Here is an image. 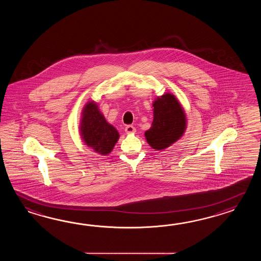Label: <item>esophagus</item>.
I'll return each mask as SVG.
<instances>
[{"label": "esophagus", "instance_id": "1", "mask_svg": "<svg viewBox=\"0 0 261 261\" xmlns=\"http://www.w3.org/2000/svg\"><path fill=\"white\" fill-rule=\"evenodd\" d=\"M125 132L128 133V134H132V133H135L136 128H134L132 125H128V126L125 128Z\"/></svg>", "mask_w": 261, "mask_h": 261}]
</instances>
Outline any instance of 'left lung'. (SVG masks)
Returning a JSON list of instances; mask_svg holds the SVG:
<instances>
[{"label":"left lung","instance_id":"1","mask_svg":"<svg viewBox=\"0 0 261 261\" xmlns=\"http://www.w3.org/2000/svg\"><path fill=\"white\" fill-rule=\"evenodd\" d=\"M154 119L144 136L152 148L164 150L182 137L187 128L183 107L174 95L166 93L153 102Z\"/></svg>","mask_w":261,"mask_h":261}]
</instances>
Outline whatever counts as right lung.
Here are the masks:
<instances>
[{"mask_svg": "<svg viewBox=\"0 0 261 261\" xmlns=\"http://www.w3.org/2000/svg\"><path fill=\"white\" fill-rule=\"evenodd\" d=\"M80 135L84 143L100 155H108L117 144L119 133L106 121L95 101H89L82 112Z\"/></svg>", "mask_w": 261, "mask_h": 261, "instance_id": "1", "label": "right lung"}]
</instances>
